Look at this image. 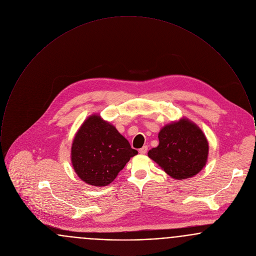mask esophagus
<instances>
[{
  "mask_svg": "<svg viewBox=\"0 0 256 256\" xmlns=\"http://www.w3.org/2000/svg\"><path fill=\"white\" fill-rule=\"evenodd\" d=\"M146 152H148V146H142L139 150V154H146Z\"/></svg>",
  "mask_w": 256,
  "mask_h": 256,
  "instance_id": "esophagus-1",
  "label": "esophagus"
}]
</instances>
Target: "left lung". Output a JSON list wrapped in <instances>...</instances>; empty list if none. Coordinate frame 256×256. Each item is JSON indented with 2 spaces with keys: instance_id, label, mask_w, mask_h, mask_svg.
Returning <instances> with one entry per match:
<instances>
[{
  "instance_id": "obj_1",
  "label": "left lung",
  "mask_w": 256,
  "mask_h": 256,
  "mask_svg": "<svg viewBox=\"0 0 256 256\" xmlns=\"http://www.w3.org/2000/svg\"><path fill=\"white\" fill-rule=\"evenodd\" d=\"M159 144L148 156L174 180L189 178L206 166L208 142L202 130L187 118L166 124L158 134Z\"/></svg>"
}]
</instances>
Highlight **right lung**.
I'll list each match as a JSON object with an SVG mask.
<instances>
[{
  "label": "right lung",
  "instance_id": "obj_1",
  "mask_svg": "<svg viewBox=\"0 0 256 256\" xmlns=\"http://www.w3.org/2000/svg\"><path fill=\"white\" fill-rule=\"evenodd\" d=\"M138 152L100 115L89 116L74 138L71 161L78 176L93 186L112 182Z\"/></svg>",
  "mask_w": 256,
  "mask_h": 256
}]
</instances>
